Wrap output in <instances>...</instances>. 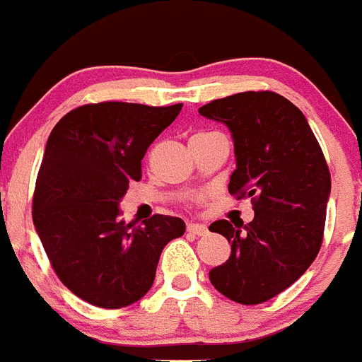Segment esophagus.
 I'll list each match as a JSON object with an SVG mask.
<instances>
[{
	"label": "esophagus",
	"mask_w": 362,
	"mask_h": 362,
	"mask_svg": "<svg viewBox=\"0 0 362 362\" xmlns=\"http://www.w3.org/2000/svg\"><path fill=\"white\" fill-rule=\"evenodd\" d=\"M187 230L190 233H196V235H204V233L209 232V228L204 225H197V223H188Z\"/></svg>",
	"instance_id": "34e87169"
}]
</instances>
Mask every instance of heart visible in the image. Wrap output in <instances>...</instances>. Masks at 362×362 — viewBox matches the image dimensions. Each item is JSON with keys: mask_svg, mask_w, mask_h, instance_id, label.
Instances as JSON below:
<instances>
[{"mask_svg": "<svg viewBox=\"0 0 362 362\" xmlns=\"http://www.w3.org/2000/svg\"><path fill=\"white\" fill-rule=\"evenodd\" d=\"M203 134H210V132H197L196 136H203Z\"/></svg>", "mask_w": 362, "mask_h": 362, "instance_id": "heart-1", "label": "heart"}]
</instances>
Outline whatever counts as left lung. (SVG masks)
<instances>
[{
	"label": "left lung",
	"mask_w": 362,
	"mask_h": 362,
	"mask_svg": "<svg viewBox=\"0 0 362 362\" xmlns=\"http://www.w3.org/2000/svg\"><path fill=\"white\" fill-rule=\"evenodd\" d=\"M225 123L238 168L228 192L250 197L254 219H219L210 232L230 243L226 263L210 270L214 288L241 305H259L296 283L317 257L325 235L330 170L303 112L270 90L214 99L199 108Z\"/></svg>",
	"instance_id": "1"
}]
</instances>
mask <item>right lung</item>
I'll list each match as a JSON object with an SVG mask.
<instances>
[{"instance_id": "1", "label": "right lung", "mask_w": 362, "mask_h": 362, "mask_svg": "<svg viewBox=\"0 0 362 362\" xmlns=\"http://www.w3.org/2000/svg\"><path fill=\"white\" fill-rule=\"evenodd\" d=\"M181 107L88 103L50 132L32 219L56 276L90 305L114 310L141 299L166 243L185 233L179 217L153 214L136 226L117 209L130 181L141 179L146 148Z\"/></svg>"}]
</instances>
